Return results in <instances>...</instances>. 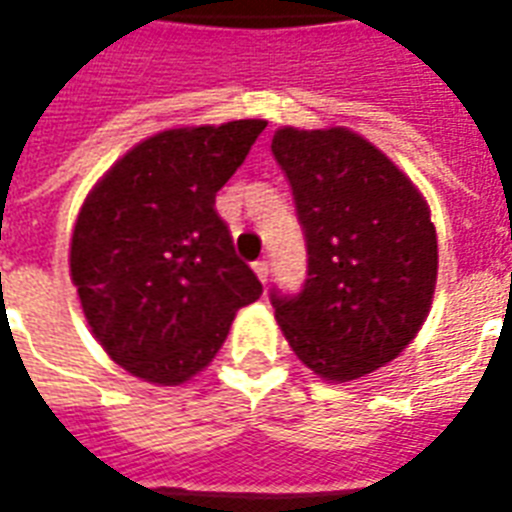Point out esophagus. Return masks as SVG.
Listing matches in <instances>:
<instances>
[{"label":"esophagus","instance_id":"obj_1","mask_svg":"<svg viewBox=\"0 0 512 512\" xmlns=\"http://www.w3.org/2000/svg\"><path fill=\"white\" fill-rule=\"evenodd\" d=\"M252 268H255L257 279H260V282L266 285V282H268V260H257V263Z\"/></svg>","mask_w":512,"mask_h":512}]
</instances>
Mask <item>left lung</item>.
I'll return each mask as SVG.
<instances>
[{"mask_svg":"<svg viewBox=\"0 0 512 512\" xmlns=\"http://www.w3.org/2000/svg\"><path fill=\"white\" fill-rule=\"evenodd\" d=\"M307 241L299 293L271 290L285 340L312 373L354 381L392 362L425 323L436 288V227L414 183L348 128H279Z\"/></svg>","mask_w":512,"mask_h":512,"instance_id":"1","label":"left lung"}]
</instances>
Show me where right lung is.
<instances>
[{
  "label": "right lung",
  "instance_id": "add662e5",
  "mask_svg": "<svg viewBox=\"0 0 512 512\" xmlns=\"http://www.w3.org/2000/svg\"><path fill=\"white\" fill-rule=\"evenodd\" d=\"M266 120L172 128L131 147L87 194L71 238L84 318L117 365L175 386L211 365L263 285L235 255L216 191Z\"/></svg>",
  "mask_w": 512,
  "mask_h": 512
}]
</instances>
